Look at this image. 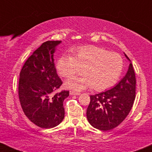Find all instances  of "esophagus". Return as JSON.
<instances>
[{
  "instance_id": "esophagus-1",
  "label": "esophagus",
  "mask_w": 152,
  "mask_h": 152,
  "mask_svg": "<svg viewBox=\"0 0 152 152\" xmlns=\"http://www.w3.org/2000/svg\"><path fill=\"white\" fill-rule=\"evenodd\" d=\"M69 94H70V95H71V96H78V95H80V94H81L80 93H78V92L73 91H70Z\"/></svg>"
}]
</instances>
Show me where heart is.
I'll list each match as a JSON object with an SVG mask.
<instances>
[{"label":"heart","instance_id":"1","mask_svg":"<svg viewBox=\"0 0 152 152\" xmlns=\"http://www.w3.org/2000/svg\"><path fill=\"white\" fill-rule=\"evenodd\" d=\"M123 59L119 54L105 48L87 46L76 48L71 55L61 56L56 69L62 77L76 74L83 68L81 76H71L64 83L66 88L81 91L94 87L96 91H104L112 87L121 76Z\"/></svg>","mask_w":152,"mask_h":152}]
</instances>
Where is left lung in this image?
<instances>
[{
    "instance_id": "1",
    "label": "left lung",
    "mask_w": 152,
    "mask_h": 152,
    "mask_svg": "<svg viewBox=\"0 0 152 152\" xmlns=\"http://www.w3.org/2000/svg\"><path fill=\"white\" fill-rule=\"evenodd\" d=\"M128 71L116 86L104 92L90 96L86 116L92 126L102 131L115 128L126 118L136 96V77L132 62Z\"/></svg>"
}]
</instances>
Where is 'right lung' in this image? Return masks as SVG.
<instances>
[{
	"mask_svg": "<svg viewBox=\"0 0 152 152\" xmlns=\"http://www.w3.org/2000/svg\"><path fill=\"white\" fill-rule=\"evenodd\" d=\"M61 41H48L27 59L20 73L18 96L20 105L31 121L43 129L58 126L64 120V101L69 91L53 96L62 81L56 73L53 53Z\"/></svg>",
	"mask_w": 152,
	"mask_h": 152,
	"instance_id": "1",
	"label": "right lung"
}]
</instances>
